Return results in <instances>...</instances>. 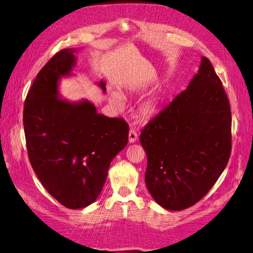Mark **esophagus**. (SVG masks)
<instances>
[{
	"instance_id": "esophagus-1",
	"label": "esophagus",
	"mask_w": 253,
	"mask_h": 253,
	"mask_svg": "<svg viewBox=\"0 0 253 253\" xmlns=\"http://www.w3.org/2000/svg\"><path fill=\"white\" fill-rule=\"evenodd\" d=\"M137 139H138V133L136 132L135 128H131L128 132V142L133 143L137 141Z\"/></svg>"
}]
</instances>
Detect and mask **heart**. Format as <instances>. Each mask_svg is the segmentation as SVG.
<instances>
[{"label": "heart", "mask_w": 253, "mask_h": 253, "mask_svg": "<svg viewBox=\"0 0 253 253\" xmlns=\"http://www.w3.org/2000/svg\"><path fill=\"white\" fill-rule=\"evenodd\" d=\"M111 101L117 106H121L122 103H124V99L122 97L117 94V93H114L111 96ZM158 111V105L157 102L154 100V99H152V100H148L145 101L143 104L140 105L139 108V113L143 118H152L153 116H155L156 113Z\"/></svg>", "instance_id": "1"}]
</instances>
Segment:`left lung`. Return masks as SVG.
Instances as JSON below:
<instances>
[{
    "label": "left lung",
    "mask_w": 253,
    "mask_h": 253,
    "mask_svg": "<svg viewBox=\"0 0 253 253\" xmlns=\"http://www.w3.org/2000/svg\"><path fill=\"white\" fill-rule=\"evenodd\" d=\"M231 110L206 57L200 71L141 129L145 185L164 208L183 210L209 192L231 154Z\"/></svg>",
    "instance_id": "8db88e82"
}]
</instances>
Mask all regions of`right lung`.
Here are the masks:
<instances>
[{"instance_id":"add662e5","label":"right lung","mask_w":253,"mask_h":253,"mask_svg":"<svg viewBox=\"0 0 253 253\" xmlns=\"http://www.w3.org/2000/svg\"><path fill=\"white\" fill-rule=\"evenodd\" d=\"M74 52L59 50L37 75L23 124L29 162L43 187L66 208L79 209L100 194L111 162L127 143L128 125L98 114L87 101L58 98L59 77L72 71Z\"/></svg>"}]
</instances>
